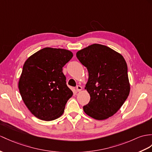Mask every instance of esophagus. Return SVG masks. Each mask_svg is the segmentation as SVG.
Wrapping results in <instances>:
<instances>
[{"instance_id": "1", "label": "esophagus", "mask_w": 152, "mask_h": 152, "mask_svg": "<svg viewBox=\"0 0 152 152\" xmlns=\"http://www.w3.org/2000/svg\"><path fill=\"white\" fill-rule=\"evenodd\" d=\"M76 90H77V91H80L83 90V88H82V86H79V85H77V87H76Z\"/></svg>"}]
</instances>
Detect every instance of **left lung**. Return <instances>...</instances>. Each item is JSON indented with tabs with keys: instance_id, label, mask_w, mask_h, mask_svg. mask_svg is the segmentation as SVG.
Wrapping results in <instances>:
<instances>
[{
	"instance_id": "left-lung-1",
	"label": "left lung",
	"mask_w": 152,
	"mask_h": 152,
	"mask_svg": "<svg viewBox=\"0 0 152 152\" xmlns=\"http://www.w3.org/2000/svg\"><path fill=\"white\" fill-rule=\"evenodd\" d=\"M76 56L89 74L85 89L90 101L83 106L84 112L95 119H108L121 108L129 94L126 62L120 53L99 44L77 51Z\"/></svg>"
}]
</instances>
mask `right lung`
<instances>
[{
  "instance_id": "right-lung-1",
  "label": "right lung",
  "mask_w": 152,
  "mask_h": 152,
  "mask_svg": "<svg viewBox=\"0 0 152 152\" xmlns=\"http://www.w3.org/2000/svg\"><path fill=\"white\" fill-rule=\"evenodd\" d=\"M72 57L69 50L44 48L25 62L18 89L26 106L39 119L53 121L63 114L73 92L62 68Z\"/></svg>"
}]
</instances>
